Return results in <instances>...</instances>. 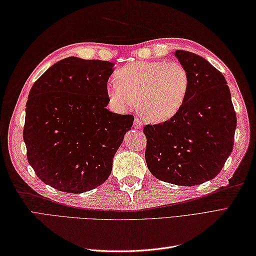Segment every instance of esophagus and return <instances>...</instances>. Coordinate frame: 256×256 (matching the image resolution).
Masks as SVG:
<instances>
[{
  "label": "esophagus",
  "mask_w": 256,
  "mask_h": 256,
  "mask_svg": "<svg viewBox=\"0 0 256 256\" xmlns=\"http://www.w3.org/2000/svg\"><path fill=\"white\" fill-rule=\"evenodd\" d=\"M133 125H134L135 128H140L143 126V122L140 121V118H136L134 120V124Z\"/></svg>",
  "instance_id": "esophagus-1"
}]
</instances>
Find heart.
<instances>
[{
    "label": "heart",
    "mask_w": 256,
    "mask_h": 256,
    "mask_svg": "<svg viewBox=\"0 0 256 256\" xmlns=\"http://www.w3.org/2000/svg\"><path fill=\"white\" fill-rule=\"evenodd\" d=\"M108 84V96L118 108L138 101L140 114L150 122H164L180 110L189 91L190 77L180 62L148 60L128 64Z\"/></svg>",
    "instance_id": "obj_1"
}]
</instances>
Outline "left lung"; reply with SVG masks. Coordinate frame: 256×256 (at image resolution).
I'll list each match as a JSON object with an SVG mask.
<instances>
[{
	"mask_svg": "<svg viewBox=\"0 0 256 256\" xmlns=\"http://www.w3.org/2000/svg\"><path fill=\"white\" fill-rule=\"evenodd\" d=\"M190 77L182 108L168 121L145 125V160L160 180L196 186L214 179L230 156L236 116L226 80L204 58L176 50Z\"/></svg>",
	"mask_w": 256,
	"mask_h": 256,
	"instance_id": "left-lung-1",
	"label": "left lung"
}]
</instances>
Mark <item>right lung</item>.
Returning a JSON list of instances; mask_svg holds the SVG:
<instances>
[{
	"label": "right lung",
	"instance_id": "right-lung-1",
	"mask_svg": "<svg viewBox=\"0 0 256 256\" xmlns=\"http://www.w3.org/2000/svg\"><path fill=\"white\" fill-rule=\"evenodd\" d=\"M112 62L68 57L32 84L23 138L27 160L50 187L81 194L100 186L134 116L108 111Z\"/></svg>",
	"mask_w": 256,
	"mask_h": 256
}]
</instances>
